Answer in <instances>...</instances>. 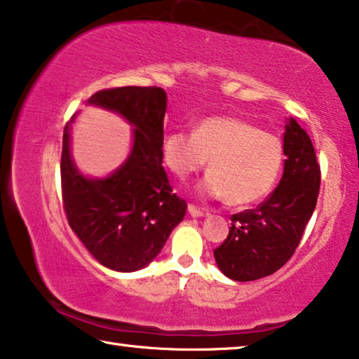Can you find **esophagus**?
<instances>
[{"mask_svg":"<svg viewBox=\"0 0 359 359\" xmlns=\"http://www.w3.org/2000/svg\"><path fill=\"white\" fill-rule=\"evenodd\" d=\"M188 212H190L191 217H196V218L205 215V210L199 209V208H196V205H193V204H188Z\"/></svg>","mask_w":359,"mask_h":359,"instance_id":"esophagus-1","label":"esophagus"}]
</instances>
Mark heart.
I'll list each match as a JSON object with an SVG mask.
<instances>
[{
    "mask_svg": "<svg viewBox=\"0 0 359 359\" xmlns=\"http://www.w3.org/2000/svg\"><path fill=\"white\" fill-rule=\"evenodd\" d=\"M165 166L175 177L203 169L209 174L198 185L205 198H226L231 205H248L272 191L283 166V147L248 121L214 117L201 121L193 135L172 131L161 145Z\"/></svg>",
    "mask_w": 359,
    "mask_h": 359,
    "instance_id": "b5f03b06",
    "label": "heart"
}]
</instances>
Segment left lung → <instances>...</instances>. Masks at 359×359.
<instances>
[{
    "label": "left lung",
    "mask_w": 359,
    "mask_h": 359,
    "mask_svg": "<svg viewBox=\"0 0 359 359\" xmlns=\"http://www.w3.org/2000/svg\"><path fill=\"white\" fill-rule=\"evenodd\" d=\"M283 151L280 184L257 209L231 217L228 238L214 250L220 271L233 280H258L280 269L317 205L320 165L311 137L294 118L285 126Z\"/></svg>",
    "instance_id": "left-lung-1"
}]
</instances>
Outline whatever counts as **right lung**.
I'll use <instances>...</instances> for the list:
<instances>
[{"label": "right lung", "mask_w": 359, "mask_h": 359, "mask_svg": "<svg viewBox=\"0 0 359 359\" xmlns=\"http://www.w3.org/2000/svg\"><path fill=\"white\" fill-rule=\"evenodd\" d=\"M88 104L101 106L135 126L133 150L106 179H87L71 160L69 130L63 131L62 194L71 229L102 266L120 272L142 269L161 252L184 220L185 199L172 193L163 168L166 92L160 87H117L96 92Z\"/></svg>", "instance_id": "obj_1"}]
</instances>
